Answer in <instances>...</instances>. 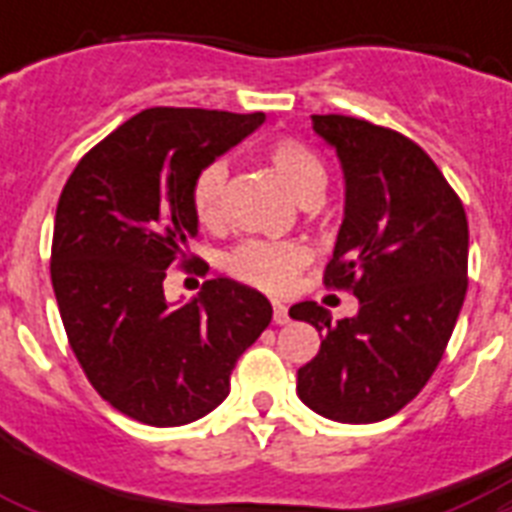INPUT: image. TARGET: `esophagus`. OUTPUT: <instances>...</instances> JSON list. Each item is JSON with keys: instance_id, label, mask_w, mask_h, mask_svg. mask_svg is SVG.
I'll use <instances>...</instances> for the list:
<instances>
[{"instance_id": "esophagus-1", "label": "esophagus", "mask_w": 512, "mask_h": 512, "mask_svg": "<svg viewBox=\"0 0 512 512\" xmlns=\"http://www.w3.org/2000/svg\"><path fill=\"white\" fill-rule=\"evenodd\" d=\"M273 321L276 324H287L289 321V308L284 303H279V300L273 303Z\"/></svg>"}]
</instances>
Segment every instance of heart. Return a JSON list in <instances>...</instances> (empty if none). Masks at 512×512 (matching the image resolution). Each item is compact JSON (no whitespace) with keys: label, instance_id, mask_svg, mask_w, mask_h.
Wrapping results in <instances>:
<instances>
[{"label":"heart","instance_id":"1","mask_svg":"<svg viewBox=\"0 0 512 512\" xmlns=\"http://www.w3.org/2000/svg\"><path fill=\"white\" fill-rule=\"evenodd\" d=\"M276 175L284 180L297 201L311 204L321 199L327 188V167L311 148L300 140H276L265 151ZM228 180V164L212 159L196 172L191 183V209L201 225H217L223 220V193ZM308 263V249L289 239H247L223 257V268L233 279L252 287L284 295L295 287L297 273Z\"/></svg>","mask_w":512,"mask_h":512}]
</instances>
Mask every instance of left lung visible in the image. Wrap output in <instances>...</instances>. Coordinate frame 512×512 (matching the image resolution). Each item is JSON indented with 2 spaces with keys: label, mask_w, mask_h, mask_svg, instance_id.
<instances>
[{
  "label": "left lung",
  "mask_w": 512,
  "mask_h": 512,
  "mask_svg": "<svg viewBox=\"0 0 512 512\" xmlns=\"http://www.w3.org/2000/svg\"><path fill=\"white\" fill-rule=\"evenodd\" d=\"M337 151L345 217L324 284L358 297L332 321L313 300L289 316L319 329L297 396L335 422L388 420L436 372L468 292V217L433 159L401 132L353 116H311Z\"/></svg>",
  "instance_id": "obj_1"
}]
</instances>
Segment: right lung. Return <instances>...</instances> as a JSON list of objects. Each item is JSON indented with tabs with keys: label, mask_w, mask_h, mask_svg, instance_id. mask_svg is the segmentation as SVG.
<instances>
[{
	"label": "right lung",
	"mask_w": 512,
	"mask_h": 512,
	"mask_svg": "<svg viewBox=\"0 0 512 512\" xmlns=\"http://www.w3.org/2000/svg\"><path fill=\"white\" fill-rule=\"evenodd\" d=\"M265 114L146 108L82 156L60 193L50 276L76 361L108 404L154 428L220 406L244 350L271 324L268 297L209 279L191 303L164 297L199 233L191 183ZM196 271V268H193Z\"/></svg>",
	"instance_id": "add662e5"
}]
</instances>
